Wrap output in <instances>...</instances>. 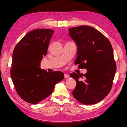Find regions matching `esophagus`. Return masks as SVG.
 Instances as JSON below:
<instances>
[{"instance_id":"1","label":"esophagus","mask_w":127,"mask_h":127,"mask_svg":"<svg viewBox=\"0 0 127 127\" xmlns=\"http://www.w3.org/2000/svg\"><path fill=\"white\" fill-rule=\"evenodd\" d=\"M69 77V75L68 74H64V78H68Z\"/></svg>"}]
</instances>
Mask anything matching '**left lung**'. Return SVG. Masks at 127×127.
<instances>
[{
  "label": "left lung",
  "instance_id": "left-lung-1",
  "mask_svg": "<svg viewBox=\"0 0 127 127\" xmlns=\"http://www.w3.org/2000/svg\"><path fill=\"white\" fill-rule=\"evenodd\" d=\"M68 30L77 46L74 64H79V68L87 69L86 74H70L77 82L73 96L83 104H96L106 97L112 87L117 69L112 46L94 27L81 26Z\"/></svg>",
  "mask_w": 127,
  "mask_h": 127
}]
</instances>
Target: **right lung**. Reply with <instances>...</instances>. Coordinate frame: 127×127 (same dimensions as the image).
Wrapping results in <instances>:
<instances>
[{
	"mask_svg": "<svg viewBox=\"0 0 127 127\" xmlns=\"http://www.w3.org/2000/svg\"><path fill=\"white\" fill-rule=\"evenodd\" d=\"M54 33L53 30L41 29L29 32L15 46L10 76L21 98L36 104L52 94L55 85L63 80V72H47L40 68L47 54Z\"/></svg>",
	"mask_w": 127,
	"mask_h": 127,
	"instance_id": "add662e5",
	"label": "right lung"
}]
</instances>
